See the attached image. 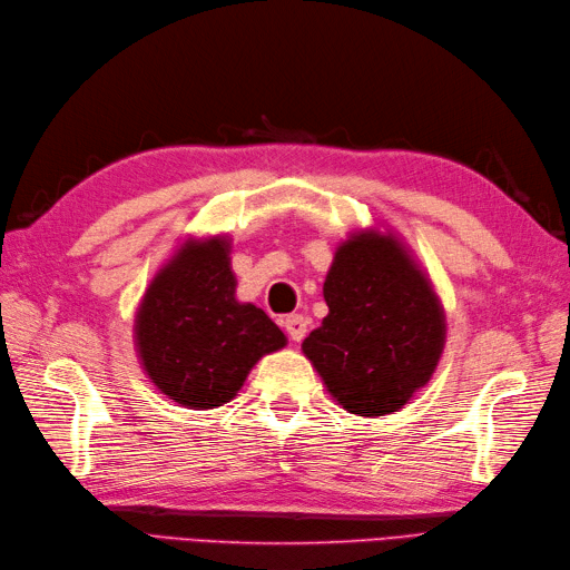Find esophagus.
Here are the masks:
<instances>
[{"label":"esophagus","mask_w":570,"mask_h":570,"mask_svg":"<svg viewBox=\"0 0 570 570\" xmlns=\"http://www.w3.org/2000/svg\"><path fill=\"white\" fill-rule=\"evenodd\" d=\"M284 328L294 343H301L308 333V318L301 316V313H294V316L284 318Z\"/></svg>","instance_id":"1"}]
</instances>
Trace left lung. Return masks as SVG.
Returning a JSON list of instances; mask_svg holds the SVG:
<instances>
[{
	"label": "left lung",
	"instance_id": "1",
	"mask_svg": "<svg viewBox=\"0 0 570 570\" xmlns=\"http://www.w3.org/2000/svg\"><path fill=\"white\" fill-rule=\"evenodd\" d=\"M328 316L301 350L350 414L384 416L431 380L445 316L429 276L392 233L350 235L325 276Z\"/></svg>",
	"mask_w": 570,
	"mask_h": 570
}]
</instances>
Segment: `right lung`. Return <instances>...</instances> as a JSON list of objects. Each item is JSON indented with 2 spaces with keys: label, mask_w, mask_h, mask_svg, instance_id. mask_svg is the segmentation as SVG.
I'll use <instances>...</instances> for the list:
<instances>
[{
  "label": "right lung",
  "mask_w": 570,
  "mask_h": 570,
  "mask_svg": "<svg viewBox=\"0 0 570 570\" xmlns=\"http://www.w3.org/2000/svg\"><path fill=\"white\" fill-rule=\"evenodd\" d=\"M229 239H188L154 276L135 318V343L156 390L188 409L237 396L259 357L286 345L278 325L235 298Z\"/></svg>",
  "instance_id": "obj_1"
}]
</instances>
